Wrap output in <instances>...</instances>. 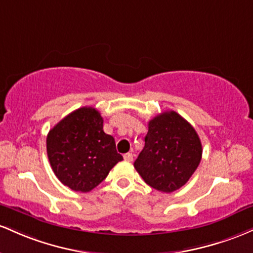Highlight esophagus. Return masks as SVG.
Instances as JSON below:
<instances>
[{"label": "esophagus", "instance_id": "esophagus-1", "mask_svg": "<svg viewBox=\"0 0 253 253\" xmlns=\"http://www.w3.org/2000/svg\"><path fill=\"white\" fill-rule=\"evenodd\" d=\"M132 158H134L132 153H126V154H124V160L127 161V163L132 161Z\"/></svg>", "mask_w": 253, "mask_h": 253}]
</instances>
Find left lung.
<instances>
[{
  "label": "left lung",
  "instance_id": "left-lung-1",
  "mask_svg": "<svg viewBox=\"0 0 253 253\" xmlns=\"http://www.w3.org/2000/svg\"><path fill=\"white\" fill-rule=\"evenodd\" d=\"M202 159V143L194 126L174 111L148 123L144 147L134 167L143 180L161 192L185 185Z\"/></svg>",
  "mask_w": 253,
  "mask_h": 253
}]
</instances>
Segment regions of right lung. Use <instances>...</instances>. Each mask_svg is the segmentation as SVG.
Listing matches in <instances>:
<instances>
[{"label": "right lung", "instance_id": "add662e5", "mask_svg": "<svg viewBox=\"0 0 253 253\" xmlns=\"http://www.w3.org/2000/svg\"><path fill=\"white\" fill-rule=\"evenodd\" d=\"M103 117L94 107H81L58 122L46 137L47 157L62 184L88 192L107 177L123 157L115 138L105 134Z\"/></svg>", "mask_w": 253, "mask_h": 253}]
</instances>
